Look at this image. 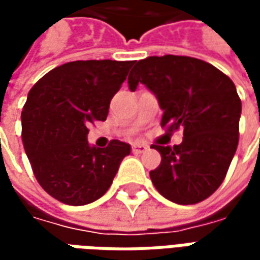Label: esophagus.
I'll return each instance as SVG.
<instances>
[{
  "label": "esophagus",
  "mask_w": 260,
  "mask_h": 260,
  "mask_svg": "<svg viewBox=\"0 0 260 260\" xmlns=\"http://www.w3.org/2000/svg\"><path fill=\"white\" fill-rule=\"evenodd\" d=\"M147 149H149V146L147 145H145V143H141V142H136V143H134L132 145V152L134 153H143L146 152Z\"/></svg>",
  "instance_id": "obj_1"
}]
</instances>
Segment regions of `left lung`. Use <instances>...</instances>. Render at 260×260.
<instances>
[{"label": "left lung", "instance_id": "8db88e82", "mask_svg": "<svg viewBox=\"0 0 260 260\" xmlns=\"http://www.w3.org/2000/svg\"><path fill=\"white\" fill-rule=\"evenodd\" d=\"M132 91L145 85L163 110L161 126L184 129L182 143L153 145L161 163L150 171L153 185L169 201L193 205L221 185L240 138L241 99L229 76L185 55L147 57L134 62Z\"/></svg>", "mask_w": 260, "mask_h": 260}]
</instances>
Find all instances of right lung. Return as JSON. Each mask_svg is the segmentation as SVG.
I'll list each match as a JSON object with an SVG mask.
<instances>
[{
	"label": "right lung",
	"instance_id": "add662e5",
	"mask_svg": "<svg viewBox=\"0 0 260 260\" xmlns=\"http://www.w3.org/2000/svg\"><path fill=\"white\" fill-rule=\"evenodd\" d=\"M134 61L89 59L51 69L33 86L22 110V142L33 174L48 195L71 206L102 198L113 184L125 142L91 147L89 126L106 121L110 102Z\"/></svg>",
	"mask_w": 260,
	"mask_h": 260
}]
</instances>
